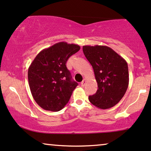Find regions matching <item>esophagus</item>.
Returning a JSON list of instances; mask_svg holds the SVG:
<instances>
[{"instance_id":"obj_1","label":"esophagus","mask_w":151,"mask_h":151,"mask_svg":"<svg viewBox=\"0 0 151 151\" xmlns=\"http://www.w3.org/2000/svg\"><path fill=\"white\" fill-rule=\"evenodd\" d=\"M85 83H86V79H84L83 80V81H81V86H85Z\"/></svg>"}]
</instances>
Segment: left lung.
I'll list each match as a JSON object with an SVG mask.
<instances>
[{
    "mask_svg": "<svg viewBox=\"0 0 151 151\" xmlns=\"http://www.w3.org/2000/svg\"><path fill=\"white\" fill-rule=\"evenodd\" d=\"M86 58L92 65L98 89L89 96L93 105L101 109L113 107L120 102L129 84L126 60L106 46L83 47Z\"/></svg>",
    "mask_w": 151,
    "mask_h": 151,
    "instance_id": "1",
    "label": "left lung"
}]
</instances>
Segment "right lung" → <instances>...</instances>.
I'll return each instance as SVG.
<instances>
[{
	"mask_svg": "<svg viewBox=\"0 0 151 151\" xmlns=\"http://www.w3.org/2000/svg\"><path fill=\"white\" fill-rule=\"evenodd\" d=\"M80 47L65 42L42 50L28 70V83L34 100L40 107L51 111L61 110L78 86L72 81L66 63Z\"/></svg>",
	"mask_w": 151,
	"mask_h": 151,
	"instance_id": "add662e5",
	"label": "right lung"
}]
</instances>
